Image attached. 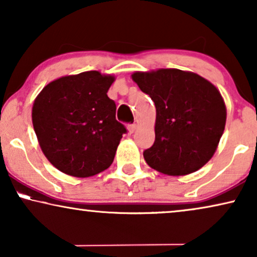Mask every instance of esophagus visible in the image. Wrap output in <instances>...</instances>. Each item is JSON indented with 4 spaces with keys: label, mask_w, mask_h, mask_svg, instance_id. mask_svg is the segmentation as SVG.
<instances>
[{
    "label": "esophagus",
    "mask_w": 257,
    "mask_h": 257,
    "mask_svg": "<svg viewBox=\"0 0 257 257\" xmlns=\"http://www.w3.org/2000/svg\"><path fill=\"white\" fill-rule=\"evenodd\" d=\"M136 128H137V125H136V124H130V125H127V130H128L130 133L135 132Z\"/></svg>",
    "instance_id": "1"
}]
</instances>
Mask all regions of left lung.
Listing matches in <instances>:
<instances>
[{
	"label": "left lung",
	"mask_w": 257,
	"mask_h": 257,
	"mask_svg": "<svg viewBox=\"0 0 257 257\" xmlns=\"http://www.w3.org/2000/svg\"><path fill=\"white\" fill-rule=\"evenodd\" d=\"M132 79L157 108L156 140L144 151L147 165L167 175L198 171L214 156L226 125L223 98L194 72L159 69Z\"/></svg>",
	"instance_id": "obj_1"
}]
</instances>
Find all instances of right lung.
Wrapping results in <instances>:
<instances>
[{
    "mask_svg": "<svg viewBox=\"0 0 257 257\" xmlns=\"http://www.w3.org/2000/svg\"><path fill=\"white\" fill-rule=\"evenodd\" d=\"M114 77L99 71L49 83L33 105V125L44 156L63 173L92 177L111 166L126 133L107 97Z\"/></svg>",
    "mask_w": 257,
    "mask_h": 257,
    "instance_id": "obj_1",
    "label": "right lung"
}]
</instances>
